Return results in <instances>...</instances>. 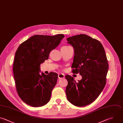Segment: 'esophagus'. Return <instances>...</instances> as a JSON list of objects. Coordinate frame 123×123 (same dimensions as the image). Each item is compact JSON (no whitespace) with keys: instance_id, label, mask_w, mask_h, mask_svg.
<instances>
[{"instance_id":"esophagus-1","label":"esophagus","mask_w":123,"mask_h":123,"mask_svg":"<svg viewBox=\"0 0 123 123\" xmlns=\"http://www.w3.org/2000/svg\"><path fill=\"white\" fill-rule=\"evenodd\" d=\"M58 78L59 79H62L64 78V75L62 74H58Z\"/></svg>"}]
</instances>
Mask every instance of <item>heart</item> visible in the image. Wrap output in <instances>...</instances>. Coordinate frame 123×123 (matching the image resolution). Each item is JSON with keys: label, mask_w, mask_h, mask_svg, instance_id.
I'll return each mask as SVG.
<instances>
[{"label": "heart", "mask_w": 123, "mask_h": 123, "mask_svg": "<svg viewBox=\"0 0 123 123\" xmlns=\"http://www.w3.org/2000/svg\"><path fill=\"white\" fill-rule=\"evenodd\" d=\"M64 47H69V46H63Z\"/></svg>", "instance_id": "obj_1"}]
</instances>
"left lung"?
Listing matches in <instances>:
<instances>
[{"instance_id": "8db88e82", "label": "left lung", "mask_w": 123, "mask_h": 123, "mask_svg": "<svg viewBox=\"0 0 123 123\" xmlns=\"http://www.w3.org/2000/svg\"><path fill=\"white\" fill-rule=\"evenodd\" d=\"M67 40L74 49L72 72L82 77L76 82L73 77L65 75L67 98L76 106H85L98 97L106 85L109 68L107 57L101 43L86 35L73 36Z\"/></svg>"}]
</instances>
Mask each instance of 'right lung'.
Instances as JSON below:
<instances>
[{"label":"right lung","mask_w":123,"mask_h":123,"mask_svg":"<svg viewBox=\"0 0 123 123\" xmlns=\"http://www.w3.org/2000/svg\"><path fill=\"white\" fill-rule=\"evenodd\" d=\"M63 37V34L35 35L18 47L14 60L13 74L18 94L27 104L41 107L49 101L58 76L54 72L48 75L40 74V66L49 59L50 52Z\"/></svg>","instance_id":"right-lung-1"}]
</instances>
